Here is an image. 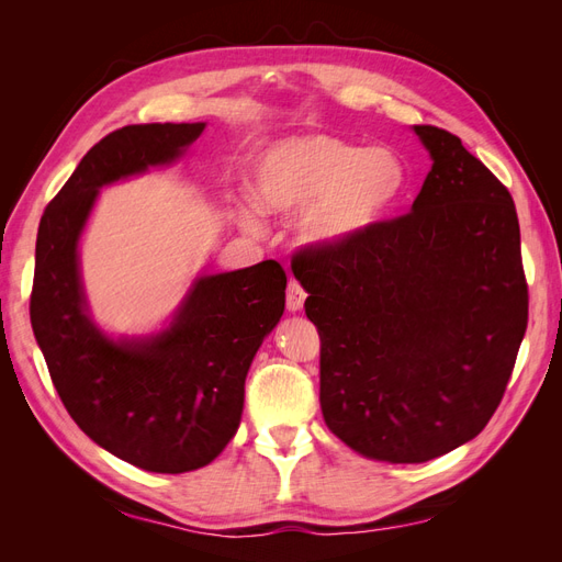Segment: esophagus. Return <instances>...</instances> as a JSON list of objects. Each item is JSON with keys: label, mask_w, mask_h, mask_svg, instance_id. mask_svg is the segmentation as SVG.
Instances as JSON below:
<instances>
[{"label": "esophagus", "mask_w": 562, "mask_h": 562, "mask_svg": "<svg viewBox=\"0 0 562 562\" xmlns=\"http://www.w3.org/2000/svg\"><path fill=\"white\" fill-rule=\"evenodd\" d=\"M304 300H307V293H304V288L297 281L288 283V291H285V307H288V312H300L304 307Z\"/></svg>", "instance_id": "obj_1"}]
</instances>
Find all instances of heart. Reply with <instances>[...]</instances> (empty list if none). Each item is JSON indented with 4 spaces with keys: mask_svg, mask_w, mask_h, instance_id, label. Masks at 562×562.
Here are the masks:
<instances>
[{
    "mask_svg": "<svg viewBox=\"0 0 562 562\" xmlns=\"http://www.w3.org/2000/svg\"><path fill=\"white\" fill-rule=\"evenodd\" d=\"M407 171L391 147L295 133L271 143L255 161V199L239 206L241 225L260 232L265 213L297 217V239L330 250L366 239L384 225L405 192Z\"/></svg>",
    "mask_w": 562,
    "mask_h": 562,
    "instance_id": "1",
    "label": "heart"
}]
</instances>
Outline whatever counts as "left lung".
I'll list each match as a JSON object with an SVG mask.
<instances>
[{"label": "left lung", "instance_id": "obj_1", "mask_svg": "<svg viewBox=\"0 0 562 562\" xmlns=\"http://www.w3.org/2000/svg\"><path fill=\"white\" fill-rule=\"evenodd\" d=\"M413 131L431 171L411 213L293 269L321 337L323 419L353 452L391 464L479 436L527 328L512 194L457 135Z\"/></svg>", "mask_w": 562, "mask_h": 562}]
</instances>
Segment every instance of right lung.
I'll list each match as a JSON object with an SVG mask.
<instances>
[{
  "instance_id": "1",
  "label": "right lung",
  "mask_w": 562,
  "mask_h": 562,
  "mask_svg": "<svg viewBox=\"0 0 562 562\" xmlns=\"http://www.w3.org/2000/svg\"><path fill=\"white\" fill-rule=\"evenodd\" d=\"M203 128L135 124L105 135L37 232L30 321L58 396L93 443L155 473L206 467L234 438L248 368L283 316L285 271L265 260L199 274L168 326L112 337L91 316L79 241L103 187L182 159Z\"/></svg>"
}]
</instances>
